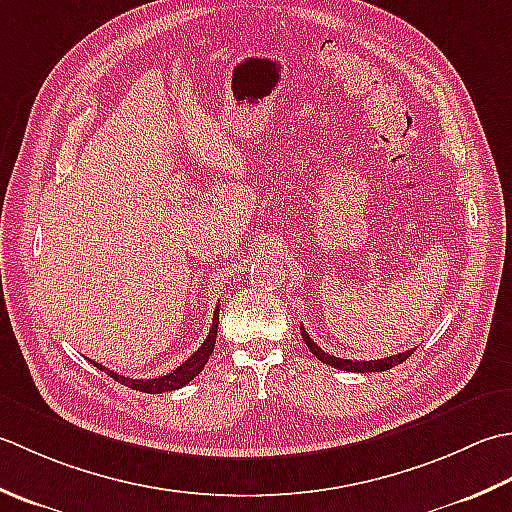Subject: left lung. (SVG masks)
Returning <instances> with one entry per match:
<instances>
[{"mask_svg": "<svg viewBox=\"0 0 512 512\" xmlns=\"http://www.w3.org/2000/svg\"><path fill=\"white\" fill-rule=\"evenodd\" d=\"M300 336L302 340H305V344L309 347V351L314 353V356L320 360L329 364V367L333 369H342V371H353V373H369V371H387V369H393L398 367V364H402L406 358L411 356V351H402L398 353V356H389V358H380V360H344V358H336L331 356V353H325L322 351L318 344L309 338V333L305 331V327H300Z\"/></svg>", "mask_w": 512, "mask_h": 512, "instance_id": "8db88e82", "label": "left lung"}]
</instances>
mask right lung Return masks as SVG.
Listing matches in <instances>:
<instances>
[{
  "instance_id": "right-lung-1",
  "label": "right lung",
  "mask_w": 512,
  "mask_h": 512,
  "mask_svg": "<svg viewBox=\"0 0 512 512\" xmlns=\"http://www.w3.org/2000/svg\"><path fill=\"white\" fill-rule=\"evenodd\" d=\"M216 333H218V309L214 311V318H212V329L210 333H207V338L203 340L201 347H198V351H194L190 358H187L179 369H174L170 373L165 375H159V378H150V380H134V378H128V375H119L117 371H108L110 378H114L117 382H121L123 387H130L132 391H141V393H165V391H176L185 387L187 382H192L198 373L203 371V367L207 364V360H210L212 351H214V344H216ZM90 364H95L97 369L106 371V367H101L99 362H92L88 360Z\"/></svg>"
}]
</instances>
